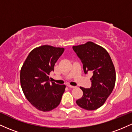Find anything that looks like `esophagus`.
Masks as SVG:
<instances>
[{
    "mask_svg": "<svg viewBox=\"0 0 132 132\" xmlns=\"http://www.w3.org/2000/svg\"><path fill=\"white\" fill-rule=\"evenodd\" d=\"M67 86L68 87H69V88H75V86H71V85H69V84H68Z\"/></svg>",
    "mask_w": 132,
    "mask_h": 132,
    "instance_id": "obj_1",
    "label": "esophagus"
}]
</instances>
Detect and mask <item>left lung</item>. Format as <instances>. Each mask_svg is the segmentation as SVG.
I'll return each mask as SVG.
<instances>
[{
	"label": "left lung",
	"instance_id": "obj_1",
	"mask_svg": "<svg viewBox=\"0 0 132 132\" xmlns=\"http://www.w3.org/2000/svg\"><path fill=\"white\" fill-rule=\"evenodd\" d=\"M83 64L85 74H93L90 88L80 87L83 92L76 104L87 110H94L101 107L114 88L116 73L109 54L103 47L92 42L72 46Z\"/></svg>",
	"mask_w": 132,
	"mask_h": 132
}]
</instances>
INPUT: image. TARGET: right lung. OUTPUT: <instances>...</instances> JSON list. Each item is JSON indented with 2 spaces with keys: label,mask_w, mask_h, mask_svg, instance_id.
Segmentation results:
<instances>
[{
  "label": "right lung",
  "mask_w": 132,
  "mask_h": 132,
  "mask_svg": "<svg viewBox=\"0 0 132 132\" xmlns=\"http://www.w3.org/2000/svg\"><path fill=\"white\" fill-rule=\"evenodd\" d=\"M64 48L42 45L34 48L23 64L20 84L23 92L33 107L43 112L57 107L66 86L50 83L49 75Z\"/></svg>",
  "instance_id": "right-lung-1"
}]
</instances>
